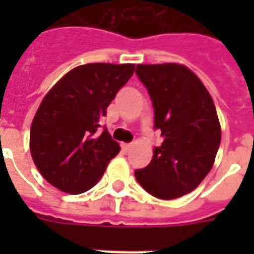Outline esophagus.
Wrapping results in <instances>:
<instances>
[{"mask_svg":"<svg viewBox=\"0 0 254 254\" xmlns=\"http://www.w3.org/2000/svg\"><path fill=\"white\" fill-rule=\"evenodd\" d=\"M130 148H132V144H122V149H124L125 152H127Z\"/></svg>","mask_w":254,"mask_h":254,"instance_id":"1","label":"esophagus"}]
</instances>
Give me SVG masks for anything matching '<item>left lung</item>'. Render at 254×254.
<instances>
[{
  "label": "left lung",
  "mask_w": 254,
  "mask_h": 254,
  "mask_svg": "<svg viewBox=\"0 0 254 254\" xmlns=\"http://www.w3.org/2000/svg\"><path fill=\"white\" fill-rule=\"evenodd\" d=\"M136 74L152 100L154 127L163 141L134 177L149 194L173 200L194 190L212 169L222 137L216 109L201 80L184 65H137Z\"/></svg>",
  "instance_id": "obj_1"
}]
</instances>
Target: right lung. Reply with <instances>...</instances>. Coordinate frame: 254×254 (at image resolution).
I'll return each mask as SVG.
<instances>
[{"label": "right lung", "instance_id": "1", "mask_svg": "<svg viewBox=\"0 0 254 254\" xmlns=\"http://www.w3.org/2000/svg\"><path fill=\"white\" fill-rule=\"evenodd\" d=\"M134 72L133 64H85L67 72L42 100L30 132L31 156L53 187L87 191L120 152L100 121L117 92Z\"/></svg>", "mask_w": 254, "mask_h": 254}]
</instances>
